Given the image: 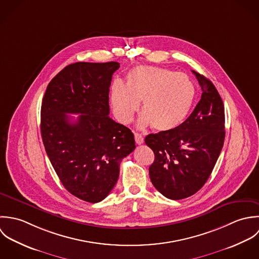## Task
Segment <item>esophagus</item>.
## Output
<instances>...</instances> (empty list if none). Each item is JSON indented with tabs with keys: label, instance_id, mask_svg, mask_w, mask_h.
I'll return each instance as SVG.
<instances>
[{
	"label": "esophagus",
	"instance_id": "34e87169",
	"mask_svg": "<svg viewBox=\"0 0 259 259\" xmlns=\"http://www.w3.org/2000/svg\"><path fill=\"white\" fill-rule=\"evenodd\" d=\"M134 137H135V142H136L138 145H140V144H142V143L144 142V139H143V137H142L141 134L135 133V134H134Z\"/></svg>",
	"mask_w": 259,
	"mask_h": 259
}]
</instances>
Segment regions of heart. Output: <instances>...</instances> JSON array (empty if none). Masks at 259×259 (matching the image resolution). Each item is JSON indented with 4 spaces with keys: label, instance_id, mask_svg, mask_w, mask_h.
Wrapping results in <instances>:
<instances>
[{
    "label": "heart",
    "instance_id": "b5f03b06",
    "mask_svg": "<svg viewBox=\"0 0 259 259\" xmlns=\"http://www.w3.org/2000/svg\"><path fill=\"white\" fill-rule=\"evenodd\" d=\"M195 97V87L183 73L141 66L130 71L126 85L115 81L111 87V105L119 122L129 124L142 102L140 128L152 125L159 132H169L186 119Z\"/></svg>",
    "mask_w": 259,
    "mask_h": 259
}]
</instances>
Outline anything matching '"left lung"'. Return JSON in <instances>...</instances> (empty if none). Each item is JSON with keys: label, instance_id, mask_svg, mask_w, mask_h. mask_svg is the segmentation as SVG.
Instances as JSON below:
<instances>
[{"label": "left lung", "instance_id": "8db88e82", "mask_svg": "<svg viewBox=\"0 0 259 259\" xmlns=\"http://www.w3.org/2000/svg\"><path fill=\"white\" fill-rule=\"evenodd\" d=\"M201 99L176 129L149 134L145 143L154 152L149 175L156 189L173 200L195 194L205 184L224 143V105L210 80L192 71Z\"/></svg>", "mask_w": 259, "mask_h": 259}]
</instances>
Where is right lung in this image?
<instances>
[{"mask_svg": "<svg viewBox=\"0 0 259 259\" xmlns=\"http://www.w3.org/2000/svg\"><path fill=\"white\" fill-rule=\"evenodd\" d=\"M117 62H77L49 83L41 108V134L64 187L87 202L114 188L122 159L135 149L129 128L109 117V87ZM68 113H80L72 121Z\"/></svg>", "mask_w": 259, "mask_h": 259, "instance_id": "right-lung-1", "label": "right lung"}]
</instances>
